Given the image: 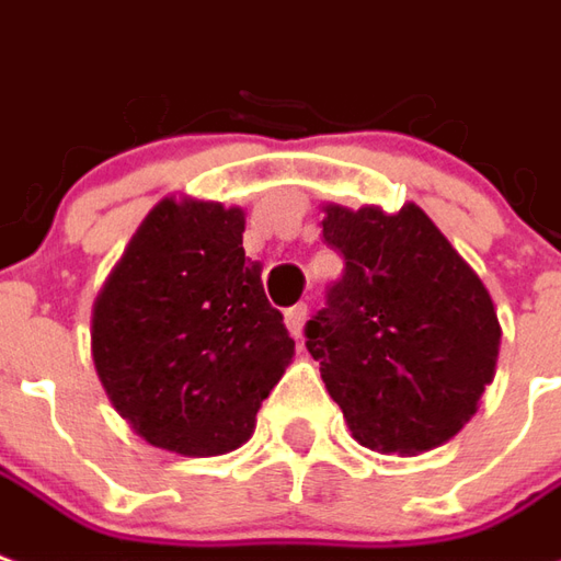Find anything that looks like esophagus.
I'll return each instance as SVG.
<instances>
[{"instance_id":"esophagus-1","label":"esophagus","mask_w":561,"mask_h":561,"mask_svg":"<svg viewBox=\"0 0 561 561\" xmlns=\"http://www.w3.org/2000/svg\"><path fill=\"white\" fill-rule=\"evenodd\" d=\"M307 316H309L307 304H297V307L285 309V328H288L294 336H300L304 324H307Z\"/></svg>"}]
</instances>
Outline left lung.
I'll list each match as a JSON object with an SVG mask.
<instances>
[{
    "instance_id": "1",
    "label": "left lung",
    "mask_w": 561,
    "mask_h": 561,
    "mask_svg": "<svg viewBox=\"0 0 561 561\" xmlns=\"http://www.w3.org/2000/svg\"><path fill=\"white\" fill-rule=\"evenodd\" d=\"M324 213L321 237L343 254V276L304 328L309 355L358 444L401 456L440 446L495 376L492 297L413 203L394 215Z\"/></svg>"
}]
</instances>
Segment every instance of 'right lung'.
<instances>
[{"label": "right lung", "mask_w": 561, "mask_h": 561, "mask_svg": "<svg viewBox=\"0 0 561 561\" xmlns=\"http://www.w3.org/2000/svg\"><path fill=\"white\" fill-rule=\"evenodd\" d=\"M245 215L163 199L93 307V364L136 434L182 456H221L252 437L261 401L291 364Z\"/></svg>", "instance_id": "1"}]
</instances>
